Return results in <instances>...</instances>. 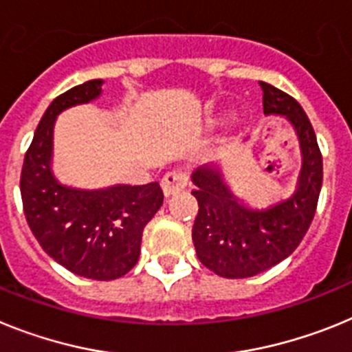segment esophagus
Masks as SVG:
<instances>
[{
	"label": "esophagus",
	"instance_id": "obj_1",
	"mask_svg": "<svg viewBox=\"0 0 352 352\" xmlns=\"http://www.w3.org/2000/svg\"><path fill=\"white\" fill-rule=\"evenodd\" d=\"M188 186V173L184 170H172V172H168L166 175L163 177L161 180V188H163L164 195L170 197V195L177 193L180 189H184Z\"/></svg>",
	"mask_w": 352,
	"mask_h": 352
}]
</instances>
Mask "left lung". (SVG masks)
Instances as JSON below:
<instances>
[{"instance_id": "obj_1", "label": "left lung", "mask_w": 352, "mask_h": 352, "mask_svg": "<svg viewBox=\"0 0 352 352\" xmlns=\"http://www.w3.org/2000/svg\"><path fill=\"white\" fill-rule=\"evenodd\" d=\"M261 88L265 115H282L294 125L303 168L294 195L267 209L244 206L212 164L195 170V250L201 264L223 278L255 276L287 258L310 228L322 188V155L307 113L285 91L267 83Z\"/></svg>"}]
</instances>
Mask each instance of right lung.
I'll return each instance as SVG.
<instances>
[{
    "label": "right lung",
    "mask_w": 352,
    "mask_h": 352,
    "mask_svg": "<svg viewBox=\"0 0 352 352\" xmlns=\"http://www.w3.org/2000/svg\"><path fill=\"white\" fill-rule=\"evenodd\" d=\"M102 79L58 96L38 122L24 155L21 198L35 239L51 258L91 280H117L140 258L143 228L163 206L159 182L76 189L60 184L51 170L53 129L63 109L97 99Z\"/></svg>",
    "instance_id": "add662e5"
}]
</instances>
